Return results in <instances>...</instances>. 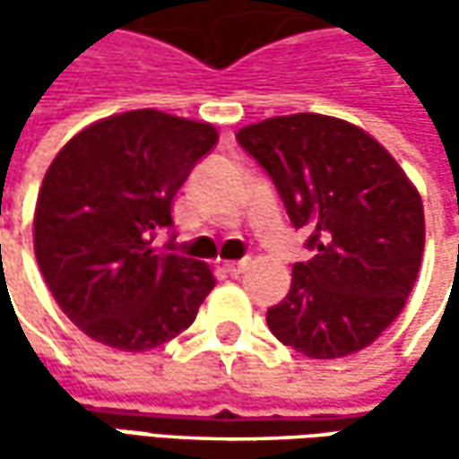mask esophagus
Returning a JSON list of instances; mask_svg holds the SVG:
<instances>
[{"label": "esophagus", "mask_w": 459, "mask_h": 459, "mask_svg": "<svg viewBox=\"0 0 459 459\" xmlns=\"http://www.w3.org/2000/svg\"><path fill=\"white\" fill-rule=\"evenodd\" d=\"M245 268H247V260H235V263H224V271L232 275V278H238V275L245 273Z\"/></svg>", "instance_id": "34e87169"}]
</instances>
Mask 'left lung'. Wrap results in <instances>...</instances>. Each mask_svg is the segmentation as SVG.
I'll return each instance as SVG.
<instances>
[{"instance_id":"left-lung-1","label":"left lung","mask_w":459,"mask_h":459,"mask_svg":"<svg viewBox=\"0 0 459 459\" xmlns=\"http://www.w3.org/2000/svg\"><path fill=\"white\" fill-rule=\"evenodd\" d=\"M242 151L307 230V263L268 308L275 337L314 360L352 355L401 314L424 253L421 196L391 152L360 127L325 115L263 119L238 133Z\"/></svg>"}]
</instances>
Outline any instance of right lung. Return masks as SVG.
<instances>
[{"label": "right lung", "mask_w": 459, "mask_h": 459, "mask_svg": "<svg viewBox=\"0 0 459 459\" xmlns=\"http://www.w3.org/2000/svg\"><path fill=\"white\" fill-rule=\"evenodd\" d=\"M217 137L206 122L134 109L81 130L50 163L35 257L63 314L91 340L145 352L194 325L214 275L152 239L173 227V196Z\"/></svg>", "instance_id": "obj_1"}]
</instances>
